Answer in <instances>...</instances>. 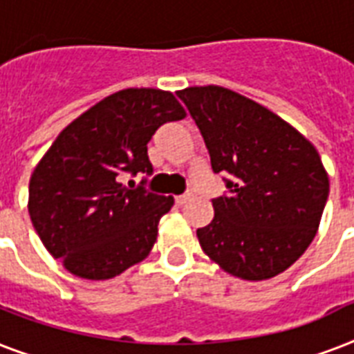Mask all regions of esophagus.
<instances>
[{
    "instance_id": "obj_1",
    "label": "esophagus",
    "mask_w": 354,
    "mask_h": 354,
    "mask_svg": "<svg viewBox=\"0 0 354 354\" xmlns=\"http://www.w3.org/2000/svg\"><path fill=\"white\" fill-rule=\"evenodd\" d=\"M189 200H191V194H180V196L174 198V202H176V205H183L185 202H189Z\"/></svg>"
}]
</instances>
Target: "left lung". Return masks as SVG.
<instances>
[{
	"label": "left lung",
	"instance_id": "obj_1",
	"mask_svg": "<svg viewBox=\"0 0 354 354\" xmlns=\"http://www.w3.org/2000/svg\"><path fill=\"white\" fill-rule=\"evenodd\" d=\"M226 180L211 224L196 230L205 255L224 272L264 281L290 268L316 236L329 174L303 133L263 104L222 88L176 91Z\"/></svg>",
	"mask_w": 354,
	"mask_h": 354
}]
</instances>
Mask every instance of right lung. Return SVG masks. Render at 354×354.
Returning <instances> with one entry per match:
<instances>
[{
  "label": "right lung",
  "instance_id": "1",
  "mask_svg": "<svg viewBox=\"0 0 354 354\" xmlns=\"http://www.w3.org/2000/svg\"><path fill=\"white\" fill-rule=\"evenodd\" d=\"M187 115L171 91L127 88L104 97L58 133L29 182V215L44 246L64 268L90 281L112 279L141 263L158 224L174 204L119 182L152 174L147 143Z\"/></svg>",
  "mask_w": 354,
  "mask_h": 354
}]
</instances>
